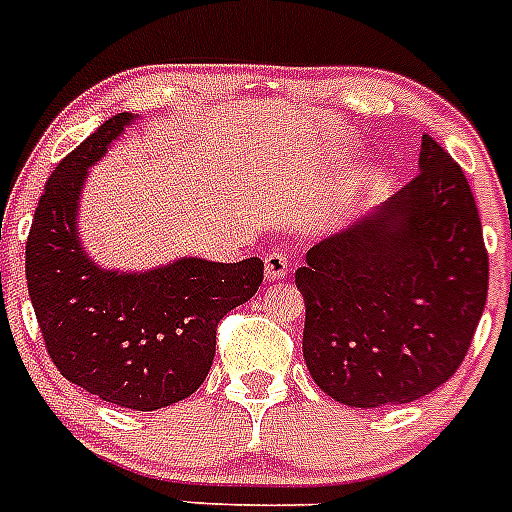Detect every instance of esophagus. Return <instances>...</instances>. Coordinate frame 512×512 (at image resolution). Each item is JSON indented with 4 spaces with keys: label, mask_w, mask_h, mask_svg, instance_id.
Returning a JSON list of instances; mask_svg holds the SVG:
<instances>
[{
    "label": "esophagus",
    "mask_w": 512,
    "mask_h": 512,
    "mask_svg": "<svg viewBox=\"0 0 512 512\" xmlns=\"http://www.w3.org/2000/svg\"><path fill=\"white\" fill-rule=\"evenodd\" d=\"M264 266H266V279H269V282H282V279L287 277L289 261L284 253L279 251L269 253V256L264 259Z\"/></svg>",
    "instance_id": "1"
}]
</instances>
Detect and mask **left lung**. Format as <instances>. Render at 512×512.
I'll return each instance as SVG.
<instances>
[{
	"label": "left lung",
	"mask_w": 512,
	"mask_h": 512,
	"mask_svg": "<svg viewBox=\"0 0 512 512\" xmlns=\"http://www.w3.org/2000/svg\"><path fill=\"white\" fill-rule=\"evenodd\" d=\"M482 223L467 176L431 135L420 174L305 256L302 354L348 408L405 405L454 377L487 300Z\"/></svg>",
	"instance_id": "8db88e82"
}]
</instances>
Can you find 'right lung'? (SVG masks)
Masks as SVG:
<instances>
[{
    "label": "right lung",
    "mask_w": 512,
    "mask_h": 512,
    "mask_svg": "<svg viewBox=\"0 0 512 512\" xmlns=\"http://www.w3.org/2000/svg\"><path fill=\"white\" fill-rule=\"evenodd\" d=\"M135 115L117 112L45 182L25 246V277L58 372L99 400L158 410L197 392L215 359L217 323L256 295L264 261L176 259L148 271L104 269L79 238L89 166Z\"/></svg>",
    "instance_id": "right-lung-1"
}]
</instances>
